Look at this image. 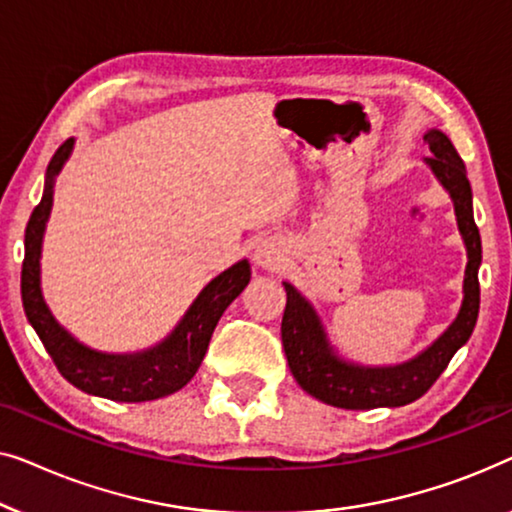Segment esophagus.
Wrapping results in <instances>:
<instances>
[{"instance_id":"obj_1","label":"esophagus","mask_w":512,"mask_h":512,"mask_svg":"<svg viewBox=\"0 0 512 512\" xmlns=\"http://www.w3.org/2000/svg\"><path fill=\"white\" fill-rule=\"evenodd\" d=\"M255 262L259 266H264V269H276V266L283 262V250H280L276 243L264 241L262 246H257L255 250Z\"/></svg>"}]
</instances>
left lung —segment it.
<instances>
[{"mask_svg":"<svg viewBox=\"0 0 512 512\" xmlns=\"http://www.w3.org/2000/svg\"><path fill=\"white\" fill-rule=\"evenodd\" d=\"M424 143L434 155L429 157V167L434 169L438 181L445 185L455 201V213L459 232L464 236L469 250L464 278V304L457 320L438 341L422 352L420 357L406 364L387 366V369H362V366L343 364L331 355L329 345L322 334L318 315L308 306V301L285 285L287 304L283 313V348L290 364L292 376L315 399L336 408L369 410L380 406H406L429 392L438 376L448 369L455 352L469 341L480 311V283L478 269L482 259V243L478 225L473 220V194L471 183L466 178V167L462 157L452 146V141L438 129L424 134Z\"/></svg>","mask_w":512,"mask_h":512,"instance_id":"obj_1","label":"left lung"}]
</instances>
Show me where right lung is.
Masks as SVG:
<instances>
[{
	"label": "right lung",
	"instance_id": "obj_1",
	"mask_svg": "<svg viewBox=\"0 0 512 512\" xmlns=\"http://www.w3.org/2000/svg\"><path fill=\"white\" fill-rule=\"evenodd\" d=\"M71 146H74V139L64 141L55 150L53 160L48 162L43 197L32 211L25 229V259L23 271H20L25 315L39 334L57 371L78 390L127 403L167 397L185 387L197 373L222 313L250 283V264L243 259L232 269L220 273L218 278H213L190 306V311L185 313L174 334L153 350L141 352V355H102V352L88 350L74 341L50 315L39 287L41 236L50 204H53V178L69 157Z\"/></svg>",
	"mask_w": 512,
	"mask_h": 512
}]
</instances>
